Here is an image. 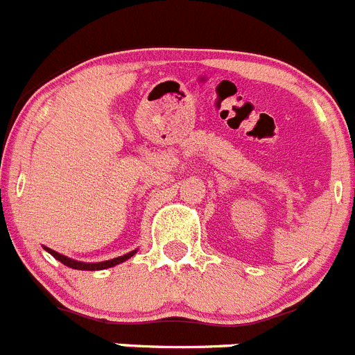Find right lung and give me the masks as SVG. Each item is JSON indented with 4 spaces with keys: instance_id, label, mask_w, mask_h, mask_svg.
<instances>
[{
    "instance_id": "add662e5",
    "label": "right lung",
    "mask_w": 355,
    "mask_h": 355,
    "mask_svg": "<svg viewBox=\"0 0 355 355\" xmlns=\"http://www.w3.org/2000/svg\"><path fill=\"white\" fill-rule=\"evenodd\" d=\"M44 249H46V251L49 254H53V257L56 258V260L62 261L63 265H67V267H70V269H78V270H102V269H110V267H114V265L123 263V261L129 260L130 257H134V254L138 253V249H134V251H130V253L123 254V257H116V258H111V260L97 261V263H86V261L72 260V258L65 257V254L56 253V251H53V249L46 248V245H44Z\"/></svg>"
}]
</instances>
